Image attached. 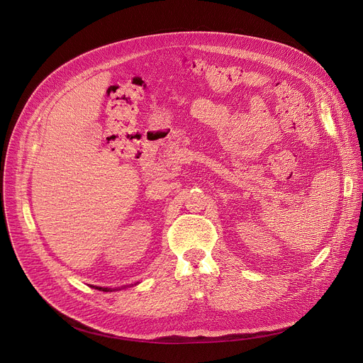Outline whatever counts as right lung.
Wrapping results in <instances>:
<instances>
[{"label": "right lung", "mask_w": 363, "mask_h": 363, "mask_svg": "<svg viewBox=\"0 0 363 363\" xmlns=\"http://www.w3.org/2000/svg\"><path fill=\"white\" fill-rule=\"evenodd\" d=\"M136 286V284H135ZM96 290H100V291H112V289L109 287H99V286H93ZM113 290H118V289H113ZM121 290V289H119Z\"/></svg>", "instance_id": "obj_1"}]
</instances>
